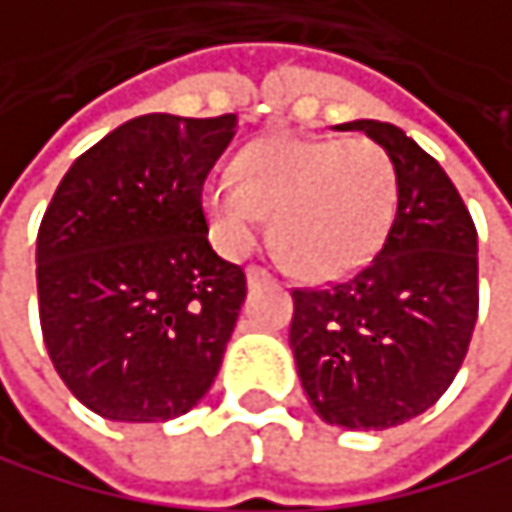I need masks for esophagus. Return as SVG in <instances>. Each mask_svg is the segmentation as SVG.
Masks as SVG:
<instances>
[{
	"label": "esophagus",
	"mask_w": 512,
	"mask_h": 512,
	"mask_svg": "<svg viewBox=\"0 0 512 512\" xmlns=\"http://www.w3.org/2000/svg\"><path fill=\"white\" fill-rule=\"evenodd\" d=\"M245 279H248V285H258V282H267L270 273H267L264 267H248V270H245Z\"/></svg>",
	"instance_id": "esophagus-1"
}]
</instances>
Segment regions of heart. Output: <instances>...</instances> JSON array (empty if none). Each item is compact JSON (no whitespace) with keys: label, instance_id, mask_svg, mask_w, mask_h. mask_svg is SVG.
Masks as SVG:
<instances>
[{"label":"heart","instance_id":"b5f03b06","mask_svg":"<svg viewBox=\"0 0 512 512\" xmlns=\"http://www.w3.org/2000/svg\"><path fill=\"white\" fill-rule=\"evenodd\" d=\"M396 203V164L363 137H264L236 155L233 176L212 173L203 182L209 230L224 254H248L270 215L276 248L309 282L366 267L390 233Z\"/></svg>","mask_w":512,"mask_h":512}]
</instances>
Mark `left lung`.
Here are the masks:
<instances>
[{
  "label": "left lung",
  "mask_w": 512,
  "mask_h": 512,
  "mask_svg": "<svg viewBox=\"0 0 512 512\" xmlns=\"http://www.w3.org/2000/svg\"><path fill=\"white\" fill-rule=\"evenodd\" d=\"M363 131L396 164L399 203L375 258L351 279L294 291L291 348L315 414L345 429H390L453 384L477 324V227L444 167L402 128Z\"/></svg>",
  "instance_id": "left-lung-1"
}]
</instances>
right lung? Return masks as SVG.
<instances>
[{
    "instance_id": "obj_1",
    "label": "right lung",
    "mask_w": 512,
    "mask_h": 512,
    "mask_svg": "<svg viewBox=\"0 0 512 512\" xmlns=\"http://www.w3.org/2000/svg\"><path fill=\"white\" fill-rule=\"evenodd\" d=\"M233 134L236 113L128 119L68 167L41 218L44 345L104 420H173L221 369L245 273L206 239L203 179Z\"/></svg>"
}]
</instances>
